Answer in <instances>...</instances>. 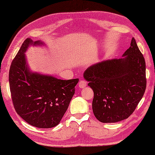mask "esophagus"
Returning <instances> with one entry per match:
<instances>
[{"label": "esophagus", "instance_id": "esophagus-1", "mask_svg": "<svg viewBox=\"0 0 155 155\" xmlns=\"http://www.w3.org/2000/svg\"><path fill=\"white\" fill-rule=\"evenodd\" d=\"M87 85V83L86 81H81L79 82V83H78V87H79V88H84L85 87H86Z\"/></svg>", "mask_w": 155, "mask_h": 155}]
</instances>
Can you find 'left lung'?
<instances>
[{"label": "left lung", "instance_id": "left-lung-1", "mask_svg": "<svg viewBox=\"0 0 155 155\" xmlns=\"http://www.w3.org/2000/svg\"><path fill=\"white\" fill-rule=\"evenodd\" d=\"M94 91L93 113L101 123L126 119L135 110L146 89V64L133 38L122 58L88 67L83 74Z\"/></svg>", "mask_w": 155, "mask_h": 155}]
</instances>
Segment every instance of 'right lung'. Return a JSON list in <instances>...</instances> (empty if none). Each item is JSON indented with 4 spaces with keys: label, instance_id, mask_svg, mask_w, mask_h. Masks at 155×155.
I'll list each match as a JSON object with an SVG mask.
<instances>
[{
    "label": "right lung",
    "instance_id": "right-lung-1",
    "mask_svg": "<svg viewBox=\"0 0 155 155\" xmlns=\"http://www.w3.org/2000/svg\"><path fill=\"white\" fill-rule=\"evenodd\" d=\"M45 45L41 41L26 39L12 62L8 78L12 103L17 114L32 126L49 128L61 122L74 94L78 79L61 80L31 70L25 52L31 46Z\"/></svg>",
    "mask_w": 155,
    "mask_h": 155
}]
</instances>
